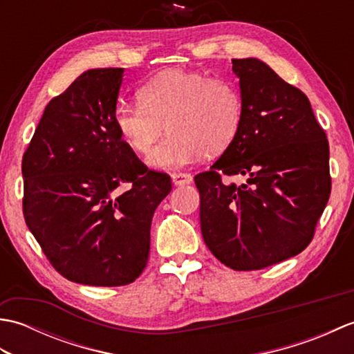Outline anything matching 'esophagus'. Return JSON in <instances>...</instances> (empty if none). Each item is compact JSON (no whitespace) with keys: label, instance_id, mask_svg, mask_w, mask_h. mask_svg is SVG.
<instances>
[{"label":"esophagus","instance_id":"esophagus-1","mask_svg":"<svg viewBox=\"0 0 354 354\" xmlns=\"http://www.w3.org/2000/svg\"><path fill=\"white\" fill-rule=\"evenodd\" d=\"M193 181L192 175L189 173H171V183L173 185H185Z\"/></svg>","mask_w":354,"mask_h":354}]
</instances>
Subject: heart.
<instances>
[{"instance_id":"1","label":"heart","mask_w":354,"mask_h":354,"mask_svg":"<svg viewBox=\"0 0 354 354\" xmlns=\"http://www.w3.org/2000/svg\"><path fill=\"white\" fill-rule=\"evenodd\" d=\"M137 99L140 106L118 104L114 123L126 145L147 153L164 131L169 132L147 156L153 169H178L227 150L242 126L240 89L227 79L167 70L147 80Z\"/></svg>"}]
</instances>
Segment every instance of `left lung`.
Returning <instances> with one entry per match:
<instances>
[{
	"label": "left lung",
	"instance_id": "left-lung-1",
	"mask_svg": "<svg viewBox=\"0 0 354 354\" xmlns=\"http://www.w3.org/2000/svg\"><path fill=\"white\" fill-rule=\"evenodd\" d=\"M243 100L236 140L194 176L208 250L234 270H255L306 250L328 202V141L303 91L260 59H232ZM242 174L240 186L221 176Z\"/></svg>",
	"mask_w": 354,
	"mask_h": 354
}]
</instances>
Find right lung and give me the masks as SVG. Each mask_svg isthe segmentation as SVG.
I'll use <instances>...</instances> for the list:
<instances>
[{
  "label": "right lung",
  "mask_w": 354,
  "mask_h": 354,
  "mask_svg": "<svg viewBox=\"0 0 354 354\" xmlns=\"http://www.w3.org/2000/svg\"><path fill=\"white\" fill-rule=\"evenodd\" d=\"M123 68L88 70L45 108L22 156V212L44 254L66 280L124 286L147 265L150 225L171 190L114 123ZM130 185L124 194L118 192Z\"/></svg>",
  "instance_id": "right-lung-1"
}]
</instances>
